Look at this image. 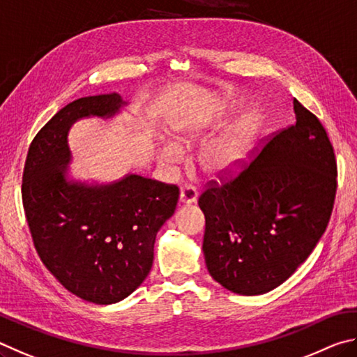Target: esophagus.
Wrapping results in <instances>:
<instances>
[{"instance_id":"esophagus-1","label":"esophagus","mask_w":357,"mask_h":357,"mask_svg":"<svg viewBox=\"0 0 357 357\" xmlns=\"http://www.w3.org/2000/svg\"><path fill=\"white\" fill-rule=\"evenodd\" d=\"M197 196H199V192L195 186L186 185L182 190H180V204H183V205L196 204Z\"/></svg>"}]
</instances>
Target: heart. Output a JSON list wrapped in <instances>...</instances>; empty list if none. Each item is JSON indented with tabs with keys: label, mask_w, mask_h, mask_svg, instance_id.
<instances>
[{
	"label": "heart",
	"mask_w": 357,
	"mask_h": 357,
	"mask_svg": "<svg viewBox=\"0 0 357 357\" xmlns=\"http://www.w3.org/2000/svg\"><path fill=\"white\" fill-rule=\"evenodd\" d=\"M210 117L205 111H195L180 119L172 127V137L175 142H169L160 150L162 162L177 161L183 153L180 146H191L192 142L205 135L208 130ZM261 127V119L255 112L241 116L232 127L224 131L215 139L208 141L199 152V165L205 172L215 177L235 171L248 158L249 152L257 139Z\"/></svg>",
	"instance_id": "obj_1"
}]
</instances>
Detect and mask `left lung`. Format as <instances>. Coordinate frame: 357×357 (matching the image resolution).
Listing matches in <instances>:
<instances>
[{
    "mask_svg": "<svg viewBox=\"0 0 357 357\" xmlns=\"http://www.w3.org/2000/svg\"><path fill=\"white\" fill-rule=\"evenodd\" d=\"M296 123L278 133L245 171L199 197L210 276L254 296L285 282L328 227L337 162L326 130L295 98Z\"/></svg>",
    "mask_w": 357,
    "mask_h": 357,
    "instance_id": "left-lung-1",
    "label": "left lung"
}]
</instances>
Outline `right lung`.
<instances>
[{
  "label": "right lung",
  "mask_w": 357,
  "mask_h": 357,
  "mask_svg": "<svg viewBox=\"0 0 357 357\" xmlns=\"http://www.w3.org/2000/svg\"><path fill=\"white\" fill-rule=\"evenodd\" d=\"M127 105L119 93L68 103L36 135L24 162L22 197L36 251L68 291L93 304L122 301L144 282L180 195L136 174L111 183L68 178L72 125L114 117Z\"/></svg>",
  "instance_id": "add662e5"
}]
</instances>
